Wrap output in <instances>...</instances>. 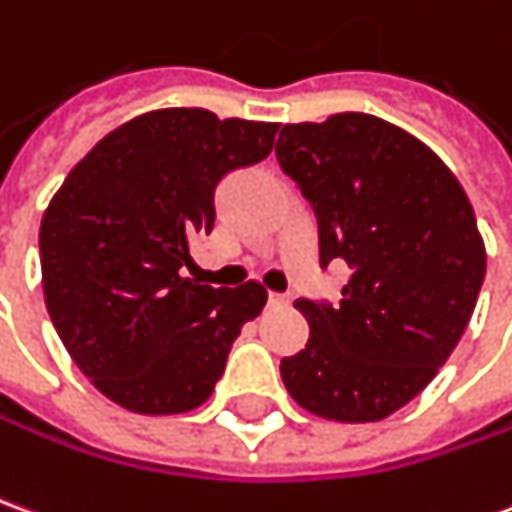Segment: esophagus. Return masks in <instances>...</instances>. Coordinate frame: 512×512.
<instances>
[{"label": "esophagus", "mask_w": 512, "mask_h": 512, "mask_svg": "<svg viewBox=\"0 0 512 512\" xmlns=\"http://www.w3.org/2000/svg\"><path fill=\"white\" fill-rule=\"evenodd\" d=\"M288 302H291V299H288L285 293H268V305H288Z\"/></svg>", "instance_id": "obj_1"}]
</instances>
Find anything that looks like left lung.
Listing matches in <instances>:
<instances>
[{"instance_id":"8db88e82","label":"left lung","mask_w":512,"mask_h":512,"mask_svg":"<svg viewBox=\"0 0 512 512\" xmlns=\"http://www.w3.org/2000/svg\"><path fill=\"white\" fill-rule=\"evenodd\" d=\"M277 160L316 210L321 266H352L335 307L296 299L310 338L280 363L282 382L313 416L382 421L468 327L485 280L474 207L430 146L368 113L285 124Z\"/></svg>"}]
</instances>
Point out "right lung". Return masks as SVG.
<instances>
[{
	"label": "right lung",
	"instance_id": "add662e5",
	"mask_svg": "<svg viewBox=\"0 0 512 512\" xmlns=\"http://www.w3.org/2000/svg\"><path fill=\"white\" fill-rule=\"evenodd\" d=\"M280 124L205 107L135 116L82 157L41 221L49 318L110 402L144 416L188 413L213 393L232 341L268 291L182 277L216 224V185L271 152Z\"/></svg>",
	"mask_w": 512,
	"mask_h": 512
}]
</instances>
